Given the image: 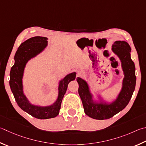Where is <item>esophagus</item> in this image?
<instances>
[{
    "label": "esophagus",
    "instance_id": "obj_1",
    "mask_svg": "<svg viewBox=\"0 0 146 146\" xmlns=\"http://www.w3.org/2000/svg\"><path fill=\"white\" fill-rule=\"evenodd\" d=\"M83 72H82V71H78V72L77 73V76H82L83 75Z\"/></svg>",
    "mask_w": 146,
    "mask_h": 146
}]
</instances>
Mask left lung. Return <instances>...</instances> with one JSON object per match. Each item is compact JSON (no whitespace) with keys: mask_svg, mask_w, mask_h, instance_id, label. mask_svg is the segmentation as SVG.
<instances>
[{"mask_svg":"<svg viewBox=\"0 0 146 146\" xmlns=\"http://www.w3.org/2000/svg\"><path fill=\"white\" fill-rule=\"evenodd\" d=\"M112 49L121 60L124 73L123 88L114 102L109 105L94 103L87 82L79 77L76 78L79 86L78 94L82 100L85 113L90 117L98 120L110 119L123 110L128 104L135 88V67L130 57V46L126 41H116Z\"/></svg>","mask_w":146,"mask_h":146,"instance_id":"left-lung-1","label":"left lung"}]
</instances>
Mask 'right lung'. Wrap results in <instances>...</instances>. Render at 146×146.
I'll list each match as a JSON object with an SVG mask.
<instances>
[{"instance_id": "obj_1", "label": "right lung", "mask_w": 146, "mask_h": 146, "mask_svg": "<svg viewBox=\"0 0 146 146\" xmlns=\"http://www.w3.org/2000/svg\"><path fill=\"white\" fill-rule=\"evenodd\" d=\"M45 37L36 36L26 40L18 47L15 55V64L10 71L9 85L18 105L29 114L39 119H46L56 117L59 113L61 102L68 85L76 77V73L68 75L60 82L59 96L56 102L49 107H41L31 105L23 94L22 76L26 63L29 59L39 54L47 45Z\"/></svg>"}]
</instances>
